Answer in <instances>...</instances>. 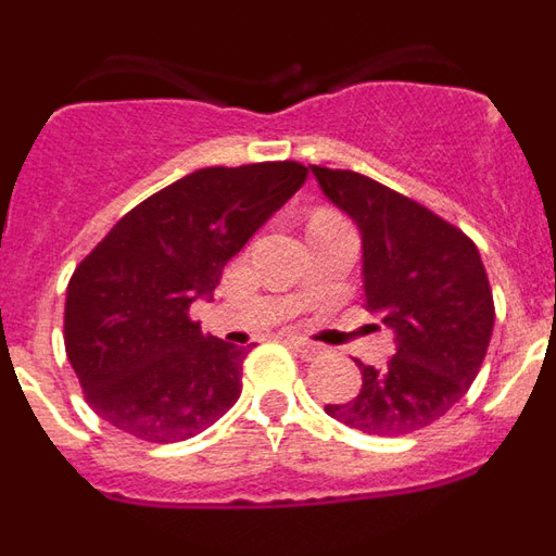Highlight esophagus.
I'll return each mask as SVG.
<instances>
[{
	"instance_id": "34e87169",
	"label": "esophagus",
	"mask_w": 556,
	"mask_h": 556,
	"mask_svg": "<svg viewBox=\"0 0 556 556\" xmlns=\"http://www.w3.org/2000/svg\"><path fill=\"white\" fill-rule=\"evenodd\" d=\"M287 342H289V348H294V351L301 353L303 358H312L314 353L320 351V348H317V345H312V342H306V339H298V337H292V339H287Z\"/></svg>"
}]
</instances>
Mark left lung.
<instances>
[{"mask_svg": "<svg viewBox=\"0 0 556 556\" xmlns=\"http://www.w3.org/2000/svg\"><path fill=\"white\" fill-rule=\"evenodd\" d=\"M323 194L362 230L365 308L395 331L387 367L358 362L362 390L326 412L378 437L440 420L479 376L495 323L473 239L434 211L351 169L312 166Z\"/></svg>", "mask_w": 556, "mask_h": 556, "instance_id": "1", "label": "left lung"}]
</instances>
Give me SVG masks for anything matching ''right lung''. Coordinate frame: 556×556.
<instances>
[{"instance_id": "right-lung-1", "label": "right lung", "mask_w": 556, "mask_h": 556, "mask_svg": "<svg viewBox=\"0 0 556 556\" xmlns=\"http://www.w3.org/2000/svg\"><path fill=\"white\" fill-rule=\"evenodd\" d=\"M306 178L298 161L191 172L127 211L77 264L63 342L102 420L180 443L239 401L248 351L205 337L189 308Z\"/></svg>"}]
</instances>
